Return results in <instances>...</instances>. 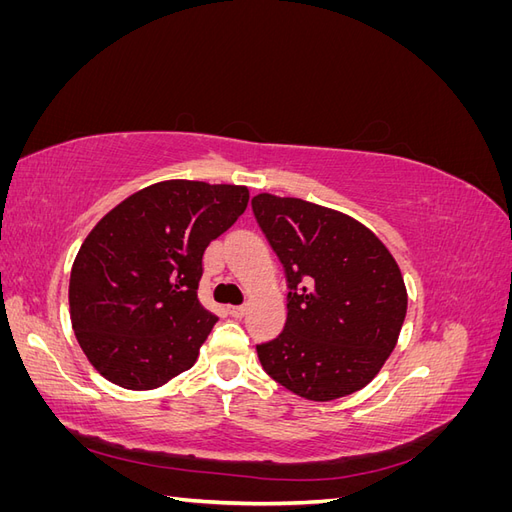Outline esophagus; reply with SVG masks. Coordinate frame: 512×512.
<instances>
[{
	"instance_id": "esophagus-1",
	"label": "esophagus",
	"mask_w": 512,
	"mask_h": 512,
	"mask_svg": "<svg viewBox=\"0 0 512 512\" xmlns=\"http://www.w3.org/2000/svg\"><path fill=\"white\" fill-rule=\"evenodd\" d=\"M245 312H247L245 305H232V307H228V314L232 318H241V316H245Z\"/></svg>"
}]
</instances>
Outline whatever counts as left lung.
I'll return each instance as SVG.
<instances>
[{
	"label": "left lung",
	"instance_id": "1",
	"mask_svg": "<svg viewBox=\"0 0 512 512\" xmlns=\"http://www.w3.org/2000/svg\"><path fill=\"white\" fill-rule=\"evenodd\" d=\"M252 211L290 290L284 331L256 346L262 367L312 401L361 391L389 359L406 318L395 258L361 222L301 198L258 194Z\"/></svg>",
	"mask_w": 512,
	"mask_h": 512
}]
</instances>
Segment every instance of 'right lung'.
<instances>
[{
	"label": "right lung",
	"mask_w": 512,
	"mask_h": 512,
	"mask_svg": "<svg viewBox=\"0 0 512 512\" xmlns=\"http://www.w3.org/2000/svg\"><path fill=\"white\" fill-rule=\"evenodd\" d=\"M247 200L245 185L160 181L89 232L70 273V320L108 382L151 391L196 363L218 322L198 301L203 254Z\"/></svg>",
	"instance_id": "1"
}]
</instances>
